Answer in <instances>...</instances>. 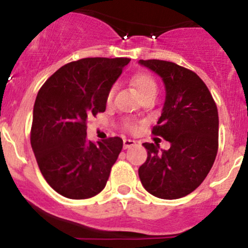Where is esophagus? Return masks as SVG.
Segmentation results:
<instances>
[{
    "mask_svg": "<svg viewBox=\"0 0 248 248\" xmlns=\"http://www.w3.org/2000/svg\"><path fill=\"white\" fill-rule=\"evenodd\" d=\"M137 142L132 139H124V149H129L132 146H136Z\"/></svg>",
    "mask_w": 248,
    "mask_h": 248,
    "instance_id": "34e87169",
    "label": "esophagus"
}]
</instances>
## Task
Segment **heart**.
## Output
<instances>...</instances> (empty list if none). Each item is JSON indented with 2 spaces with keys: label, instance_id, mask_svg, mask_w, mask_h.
I'll use <instances>...</instances> for the list:
<instances>
[{
  "label": "heart",
  "instance_id": "heart-1",
  "mask_svg": "<svg viewBox=\"0 0 248 248\" xmlns=\"http://www.w3.org/2000/svg\"><path fill=\"white\" fill-rule=\"evenodd\" d=\"M132 85L134 86V89L137 90V92H138L139 96H142L144 93H146V92H150V91H157V84L156 81H155L154 77L151 76V74L146 73V72H138V73H136L132 78ZM114 87L112 89H110L109 93H108V101L112 98V96H114ZM127 128L129 129V131H136L137 129V126L133 124H127Z\"/></svg>",
  "mask_w": 248,
  "mask_h": 248
}]
</instances>
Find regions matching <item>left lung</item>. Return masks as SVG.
I'll return each mask as SVG.
<instances>
[{
    "label": "left lung",
    "mask_w": 248,
    "mask_h": 248,
    "mask_svg": "<svg viewBox=\"0 0 248 248\" xmlns=\"http://www.w3.org/2000/svg\"><path fill=\"white\" fill-rule=\"evenodd\" d=\"M166 85V102L152 134L170 142H144L147 158L139 168L142 186L157 198L177 199L193 192L209 174L218 150V111L205 82L174 62L140 60Z\"/></svg>",
    "instance_id": "left-lung-1"
}]
</instances>
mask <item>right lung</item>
<instances>
[{
  "instance_id": "right-lung-1",
  "label": "right lung",
  "mask_w": 248,
  "mask_h": 248,
  "mask_svg": "<svg viewBox=\"0 0 248 248\" xmlns=\"http://www.w3.org/2000/svg\"><path fill=\"white\" fill-rule=\"evenodd\" d=\"M129 61L86 57L69 62L38 91L31 146L44 179L66 198H91L106 187L124 141L119 137L87 140V119L106 111L110 89Z\"/></svg>"
}]
</instances>
